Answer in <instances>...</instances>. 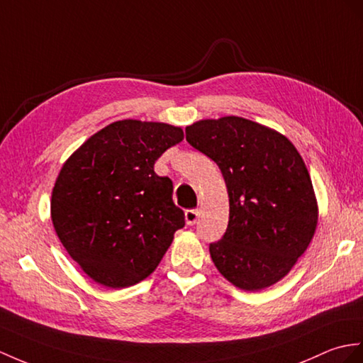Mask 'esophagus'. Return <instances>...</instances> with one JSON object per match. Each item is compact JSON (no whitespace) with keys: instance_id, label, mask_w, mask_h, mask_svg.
Here are the masks:
<instances>
[{"instance_id":"esophagus-1","label":"esophagus","mask_w":363,"mask_h":363,"mask_svg":"<svg viewBox=\"0 0 363 363\" xmlns=\"http://www.w3.org/2000/svg\"><path fill=\"white\" fill-rule=\"evenodd\" d=\"M184 217H186L188 225H196L199 217H200V209H188L186 212H184Z\"/></svg>"}]
</instances>
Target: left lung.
I'll return each mask as SVG.
<instances>
[{
  "mask_svg": "<svg viewBox=\"0 0 363 363\" xmlns=\"http://www.w3.org/2000/svg\"><path fill=\"white\" fill-rule=\"evenodd\" d=\"M186 141L216 162L229 196V222L211 259L245 291L284 279L317 226L311 177L294 145L277 130L242 117L200 120Z\"/></svg>",
  "mask_w": 363,
  "mask_h": 363,
  "instance_id": "8db88e82",
  "label": "left lung"
}]
</instances>
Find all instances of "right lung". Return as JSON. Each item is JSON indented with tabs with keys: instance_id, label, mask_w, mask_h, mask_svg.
Instances as JSON below:
<instances>
[{
	"instance_id": "1",
	"label": "right lung",
	"mask_w": 363,
	"mask_h": 363,
	"mask_svg": "<svg viewBox=\"0 0 363 363\" xmlns=\"http://www.w3.org/2000/svg\"><path fill=\"white\" fill-rule=\"evenodd\" d=\"M182 140V128L166 123L115 121L61 167L52 223L70 257L96 284L126 288L146 279L184 226L171 179L154 171L158 157Z\"/></svg>"
}]
</instances>
